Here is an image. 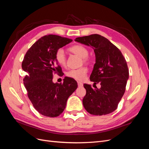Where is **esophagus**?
Segmentation results:
<instances>
[{"mask_svg": "<svg viewBox=\"0 0 149 149\" xmlns=\"http://www.w3.org/2000/svg\"><path fill=\"white\" fill-rule=\"evenodd\" d=\"M78 87H80V88L83 86V84L81 82H78Z\"/></svg>", "mask_w": 149, "mask_h": 149, "instance_id": "obj_1", "label": "esophagus"}]
</instances>
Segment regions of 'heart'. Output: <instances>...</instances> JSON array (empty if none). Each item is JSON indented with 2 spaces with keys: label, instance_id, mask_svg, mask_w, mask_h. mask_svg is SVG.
<instances>
[{
  "label": "heart",
  "instance_id": "1",
  "mask_svg": "<svg viewBox=\"0 0 149 149\" xmlns=\"http://www.w3.org/2000/svg\"><path fill=\"white\" fill-rule=\"evenodd\" d=\"M69 50L75 55L79 56L83 59L84 63H87L88 56L89 55L88 49L81 45H75L69 48ZM55 60L60 66L65 67L66 65V56L64 50L62 48L58 49L55 53ZM88 70L86 68L82 67L79 69L70 70L66 73L68 77L75 79L78 81H83L86 77Z\"/></svg>",
  "mask_w": 149,
  "mask_h": 149
}]
</instances>
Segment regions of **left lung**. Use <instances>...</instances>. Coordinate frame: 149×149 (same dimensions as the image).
Listing matches in <instances>:
<instances>
[{
  "label": "left lung",
  "instance_id": "1",
  "mask_svg": "<svg viewBox=\"0 0 149 149\" xmlns=\"http://www.w3.org/2000/svg\"><path fill=\"white\" fill-rule=\"evenodd\" d=\"M74 41L94 49L96 63L90 80L101 84L100 89L84 84L86 91L83 100L84 107L95 116L111 113L117 109L125 93L129 79L127 62L119 49L102 36L93 34L76 38Z\"/></svg>",
  "mask_w": 149,
  "mask_h": 149
}]
</instances>
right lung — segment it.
Wrapping results in <instances>:
<instances>
[{
  "instance_id": "add662e5",
  "label": "right lung",
  "mask_w": 149,
  "mask_h": 149,
  "mask_svg": "<svg viewBox=\"0 0 149 149\" xmlns=\"http://www.w3.org/2000/svg\"><path fill=\"white\" fill-rule=\"evenodd\" d=\"M71 42V39L58 35L43 36L30 47L22 62V69L27 73L24 84L29 98L35 109L45 116L60 115L68 99L78 88L77 82L68 77L65 78L63 84L53 82L54 73H63L55 53Z\"/></svg>"
}]
</instances>
